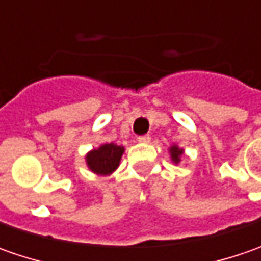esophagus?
<instances>
[{"instance_id": "esophagus-1", "label": "esophagus", "mask_w": 261, "mask_h": 261, "mask_svg": "<svg viewBox=\"0 0 261 261\" xmlns=\"http://www.w3.org/2000/svg\"><path fill=\"white\" fill-rule=\"evenodd\" d=\"M138 141H139L141 144H149V142H151V136L149 135L141 136V138H138Z\"/></svg>"}]
</instances>
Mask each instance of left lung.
Segmentation results:
<instances>
[{
  "instance_id": "8db88e82",
  "label": "left lung",
  "mask_w": 261,
  "mask_h": 261,
  "mask_svg": "<svg viewBox=\"0 0 261 261\" xmlns=\"http://www.w3.org/2000/svg\"><path fill=\"white\" fill-rule=\"evenodd\" d=\"M168 154H170V158H171V161L174 163L175 166H178L180 163H181V156L185 154V149L183 148H180V146L174 144V145H171L168 148Z\"/></svg>"
}]
</instances>
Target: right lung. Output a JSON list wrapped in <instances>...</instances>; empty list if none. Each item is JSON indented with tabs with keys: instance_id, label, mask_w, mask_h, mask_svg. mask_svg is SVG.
Wrapping results in <instances>:
<instances>
[{
	"instance_id": "right-lung-1",
	"label": "right lung",
	"mask_w": 261,
	"mask_h": 261,
	"mask_svg": "<svg viewBox=\"0 0 261 261\" xmlns=\"http://www.w3.org/2000/svg\"><path fill=\"white\" fill-rule=\"evenodd\" d=\"M125 146L110 144H101L86 154V164L91 173L97 175H110L117 170Z\"/></svg>"
}]
</instances>
